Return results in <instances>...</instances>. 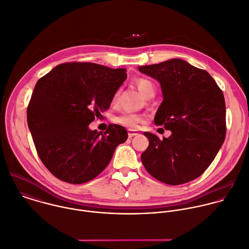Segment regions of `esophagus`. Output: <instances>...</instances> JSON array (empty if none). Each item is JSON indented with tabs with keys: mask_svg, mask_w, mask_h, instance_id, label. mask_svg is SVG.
<instances>
[{
	"mask_svg": "<svg viewBox=\"0 0 249 249\" xmlns=\"http://www.w3.org/2000/svg\"><path fill=\"white\" fill-rule=\"evenodd\" d=\"M139 135V133H137V132H134V131H132V130H129V133H128V137L130 138V139H132L133 137H135V136H138Z\"/></svg>",
	"mask_w": 249,
	"mask_h": 249,
	"instance_id": "34e87169",
	"label": "esophagus"
}]
</instances>
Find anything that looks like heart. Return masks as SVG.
I'll use <instances>...</instances> for the list:
<instances>
[{"label": "heart", "mask_w": 249, "mask_h": 249, "mask_svg": "<svg viewBox=\"0 0 249 249\" xmlns=\"http://www.w3.org/2000/svg\"><path fill=\"white\" fill-rule=\"evenodd\" d=\"M136 84L139 88V90L145 96L148 97L151 94L155 93V86L153 84V82L147 78H139L136 81ZM120 92L121 89H118L115 94L113 95V99L112 102L113 103H117L120 97ZM144 116L139 113H133V112H122L119 115L115 116L114 121L122 126L131 128V129H135L138 127L139 123L142 122L143 120Z\"/></svg>", "instance_id": "1"}]
</instances>
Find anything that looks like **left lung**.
Returning <instances> with one entry per match:
<instances>
[{
  "label": "left lung",
  "instance_id": "obj_1",
  "mask_svg": "<svg viewBox=\"0 0 249 249\" xmlns=\"http://www.w3.org/2000/svg\"><path fill=\"white\" fill-rule=\"evenodd\" d=\"M160 82L163 102L156 125L172 131L160 140L144 132L149 145L142 154L145 170L156 179L179 185L199 178L214 160L226 136V107L212 75L181 59L139 67Z\"/></svg>",
  "mask_w": 249,
  "mask_h": 249
}]
</instances>
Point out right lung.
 Instances as JSON below:
<instances>
[{"label": "right lung", "mask_w": 249, "mask_h": 249, "mask_svg": "<svg viewBox=\"0 0 249 249\" xmlns=\"http://www.w3.org/2000/svg\"><path fill=\"white\" fill-rule=\"evenodd\" d=\"M126 77V69L73 62L56 66L37 80L27 122L37 154L54 177L72 184L87 182L126 142L123 126L110 124L104 134L88 126L109 107Z\"/></svg>", "instance_id": "add662e5"}]
</instances>
